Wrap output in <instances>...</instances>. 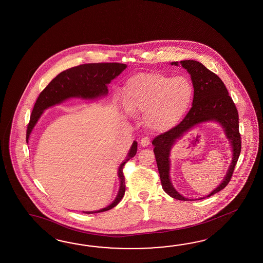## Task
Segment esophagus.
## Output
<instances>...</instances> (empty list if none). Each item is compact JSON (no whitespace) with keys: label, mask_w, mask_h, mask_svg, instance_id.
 Wrapping results in <instances>:
<instances>
[{"label":"esophagus","mask_w":263,"mask_h":263,"mask_svg":"<svg viewBox=\"0 0 263 263\" xmlns=\"http://www.w3.org/2000/svg\"><path fill=\"white\" fill-rule=\"evenodd\" d=\"M149 139H148L147 137H144V138H142V140H141V145L143 146V147H145V146L149 145Z\"/></svg>","instance_id":"1"}]
</instances>
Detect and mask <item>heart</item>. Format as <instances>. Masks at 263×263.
Wrapping results in <instances>:
<instances>
[{
	"mask_svg": "<svg viewBox=\"0 0 263 263\" xmlns=\"http://www.w3.org/2000/svg\"><path fill=\"white\" fill-rule=\"evenodd\" d=\"M192 98L193 86L189 78L152 72L128 80L124 102L127 113H144V124L152 131L163 132L181 120Z\"/></svg>",
	"mask_w": 263,
	"mask_h": 263,
	"instance_id": "b5f03b06",
	"label": "heart"
}]
</instances>
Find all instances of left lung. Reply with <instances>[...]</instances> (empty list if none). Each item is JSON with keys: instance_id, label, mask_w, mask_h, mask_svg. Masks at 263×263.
I'll return each instance as SVG.
<instances>
[{"instance_id": "left-lung-1", "label": "left lung", "mask_w": 263, "mask_h": 263, "mask_svg": "<svg viewBox=\"0 0 263 263\" xmlns=\"http://www.w3.org/2000/svg\"><path fill=\"white\" fill-rule=\"evenodd\" d=\"M181 65L191 74L193 86L192 106L184 120L177 126L170 131L157 136L152 141L157 166L164 192L172 198L181 201H195L222 191L234 172L241 151V140L239 134L238 113L232 98L229 96L227 88L218 76L206 69L202 63L195 60H183L171 62V65ZM206 122H216L223 129L232 148V161L227 175L211 194L205 198L189 199L180 195L172 185L170 178V152L174 144L193 127Z\"/></svg>"}]
</instances>
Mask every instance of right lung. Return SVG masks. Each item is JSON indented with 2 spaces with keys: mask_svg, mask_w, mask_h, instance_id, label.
I'll use <instances>...</instances> for the list:
<instances>
[{
  "mask_svg": "<svg viewBox=\"0 0 263 263\" xmlns=\"http://www.w3.org/2000/svg\"><path fill=\"white\" fill-rule=\"evenodd\" d=\"M126 68L127 65L121 63H92L79 65L78 67L60 72L43 90L36 100L27 130V143H29L31 132L45 110L70 99L95 100L105 98L108 95V84L119 77ZM137 149L138 142L134 141L125 159L119 166L118 177L120 179V187L113 202L98 211H83L82 213L106 212L120 203L125 192V179L122 173V167L124 163L135 156Z\"/></svg>",
  "mask_w": 263,
  "mask_h": 263,
  "instance_id": "1",
  "label": "right lung"
}]
</instances>
